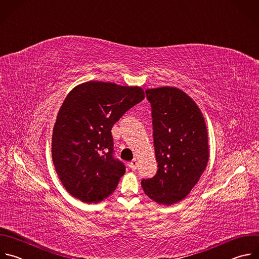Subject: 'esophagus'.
I'll use <instances>...</instances> for the list:
<instances>
[{
    "instance_id": "1",
    "label": "esophagus",
    "mask_w": 259,
    "mask_h": 259,
    "mask_svg": "<svg viewBox=\"0 0 259 259\" xmlns=\"http://www.w3.org/2000/svg\"><path fill=\"white\" fill-rule=\"evenodd\" d=\"M137 165H138V162L136 159H134L131 163H130V167L133 169V170H136L137 169Z\"/></svg>"
}]
</instances>
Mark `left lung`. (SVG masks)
I'll use <instances>...</instances> for the list:
<instances>
[{"mask_svg": "<svg viewBox=\"0 0 259 259\" xmlns=\"http://www.w3.org/2000/svg\"><path fill=\"white\" fill-rule=\"evenodd\" d=\"M152 107L156 175L143 180L146 195L166 206L185 199L209 158L207 127L200 108L174 87L146 90Z\"/></svg>", "mask_w": 259, "mask_h": 259, "instance_id": "8db88e82", "label": "left lung"}]
</instances>
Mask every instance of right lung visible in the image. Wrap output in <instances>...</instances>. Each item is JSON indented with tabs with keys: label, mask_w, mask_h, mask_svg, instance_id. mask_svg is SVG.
Returning a JSON list of instances; mask_svg holds the SVG:
<instances>
[{
	"label": "right lung",
	"mask_w": 259,
	"mask_h": 259,
	"mask_svg": "<svg viewBox=\"0 0 259 259\" xmlns=\"http://www.w3.org/2000/svg\"><path fill=\"white\" fill-rule=\"evenodd\" d=\"M145 98L140 87L87 81L73 88L59 109L52 137L56 172L70 195L99 203L125 172L113 157V124Z\"/></svg>",
	"instance_id": "add662e5"
}]
</instances>
